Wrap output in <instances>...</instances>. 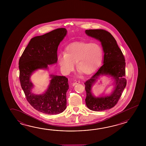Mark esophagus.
<instances>
[{
	"instance_id": "1",
	"label": "esophagus",
	"mask_w": 146,
	"mask_h": 146,
	"mask_svg": "<svg viewBox=\"0 0 146 146\" xmlns=\"http://www.w3.org/2000/svg\"><path fill=\"white\" fill-rule=\"evenodd\" d=\"M80 84V81H76V82H74V84H72V86H74L75 85H76V84Z\"/></svg>"
}]
</instances>
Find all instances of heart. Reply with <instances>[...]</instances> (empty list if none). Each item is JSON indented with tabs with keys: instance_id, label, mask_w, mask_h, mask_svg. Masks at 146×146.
Masks as SVG:
<instances>
[{
	"instance_id": "heart-1",
	"label": "heart",
	"mask_w": 146,
	"mask_h": 146,
	"mask_svg": "<svg viewBox=\"0 0 146 146\" xmlns=\"http://www.w3.org/2000/svg\"><path fill=\"white\" fill-rule=\"evenodd\" d=\"M102 58V50L98 44L74 43L69 45L65 53H60L58 62L63 74H68L74 70V64L79 72L91 74Z\"/></svg>"
}]
</instances>
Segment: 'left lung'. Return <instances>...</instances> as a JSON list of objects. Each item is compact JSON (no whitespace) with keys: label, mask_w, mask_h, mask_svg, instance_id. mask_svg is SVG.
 <instances>
[{"label":"left lung","mask_w":146,"mask_h":146,"mask_svg":"<svg viewBox=\"0 0 146 146\" xmlns=\"http://www.w3.org/2000/svg\"><path fill=\"white\" fill-rule=\"evenodd\" d=\"M88 36L101 42L104 53L103 65L92 77L85 83L87 96L86 104L93 111H102L113 108L117 104L126 86L125 76V60L114 37L109 32L101 30H87ZM111 77L114 81V88L109 94H102L96 96L92 93L94 84L100 76Z\"/></svg>","instance_id":"left-lung-1"}]
</instances>
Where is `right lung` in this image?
<instances>
[{"label": "right lung", "instance_id": "1", "mask_svg": "<svg viewBox=\"0 0 146 146\" xmlns=\"http://www.w3.org/2000/svg\"><path fill=\"white\" fill-rule=\"evenodd\" d=\"M67 33L65 28H59L31 38L19 59L20 81L28 102L39 112L48 115L58 114L66 109L68 79L65 76L50 74V84L40 94L33 92L31 77L40 69L48 70V65L57 62V49Z\"/></svg>", "mask_w": 146, "mask_h": 146}]
</instances>
